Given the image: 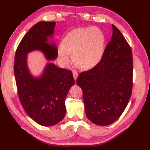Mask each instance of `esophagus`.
<instances>
[{"label":"esophagus","instance_id":"1","mask_svg":"<svg viewBox=\"0 0 150 150\" xmlns=\"http://www.w3.org/2000/svg\"><path fill=\"white\" fill-rule=\"evenodd\" d=\"M78 75H79V74H78V73L77 71H73V78H74L75 81H76V80H77V79L78 77Z\"/></svg>","mask_w":150,"mask_h":150}]
</instances>
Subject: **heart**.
<instances>
[{
    "instance_id": "obj_1",
    "label": "heart",
    "mask_w": 150,
    "mask_h": 150,
    "mask_svg": "<svg viewBox=\"0 0 150 150\" xmlns=\"http://www.w3.org/2000/svg\"><path fill=\"white\" fill-rule=\"evenodd\" d=\"M105 37L96 27L78 28L64 38L59 49V57L65 66L73 60L84 69L93 68L100 62L104 52Z\"/></svg>"
}]
</instances>
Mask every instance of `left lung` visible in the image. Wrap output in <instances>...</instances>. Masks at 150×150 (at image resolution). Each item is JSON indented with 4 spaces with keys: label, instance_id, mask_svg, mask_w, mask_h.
Masks as SVG:
<instances>
[{
    "label": "left lung",
    "instance_id": "8db88e82",
    "mask_svg": "<svg viewBox=\"0 0 150 150\" xmlns=\"http://www.w3.org/2000/svg\"><path fill=\"white\" fill-rule=\"evenodd\" d=\"M112 28L111 40L100 61L77 79L83 92L86 115L99 126L110 125L119 119L133 87L132 49L119 30L113 24Z\"/></svg>",
    "mask_w": 150,
    "mask_h": 150
}]
</instances>
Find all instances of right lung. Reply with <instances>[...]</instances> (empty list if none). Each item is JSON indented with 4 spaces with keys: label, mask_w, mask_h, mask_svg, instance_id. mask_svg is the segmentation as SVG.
<instances>
[{
    "label": "right lung",
    "mask_w": 150,
    "mask_h": 150,
    "mask_svg": "<svg viewBox=\"0 0 150 150\" xmlns=\"http://www.w3.org/2000/svg\"><path fill=\"white\" fill-rule=\"evenodd\" d=\"M55 22H38L22 38L15 56L14 74L19 99L25 111L41 126H52L66 114L65 100L75 84L72 72L47 63L39 77H34L28 66V54L40 51L46 59L54 60L58 55L52 39Z\"/></svg>",
    "instance_id": "add662e5"
}]
</instances>
